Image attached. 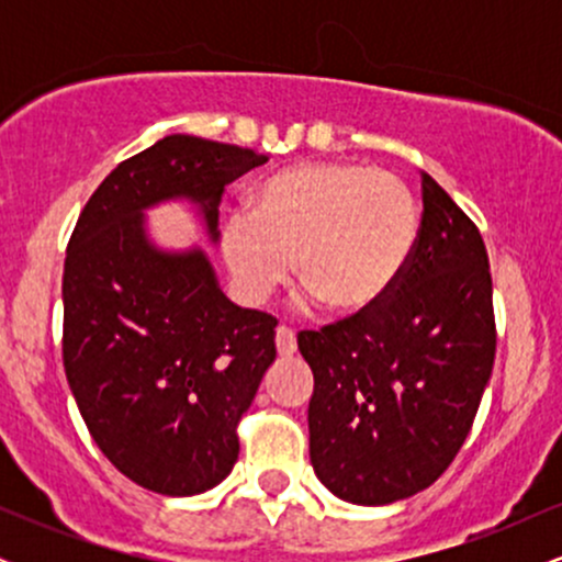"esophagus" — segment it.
<instances>
[{
    "mask_svg": "<svg viewBox=\"0 0 562 562\" xmlns=\"http://www.w3.org/2000/svg\"><path fill=\"white\" fill-rule=\"evenodd\" d=\"M274 346H277V353H280V357H293V353H295V333L288 330V327H277Z\"/></svg>",
    "mask_w": 562,
    "mask_h": 562,
    "instance_id": "esophagus-1",
    "label": "esophagus"
}]
</instances>
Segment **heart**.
<instances>
[{
	"label": "heart",
	"mask_w": 562,
	"mask_h": 562,
	"mask_svg": "<svg viewBox=\"0 0 562 562\" xmlns=\"http://www.w3.org/2000/svg\"><path fill=\"white\" fill-rule=\"evenodd\" d=\"M420 227L417 195L396 173L359 160H308L263 179L250 214L224 216L218 248L245 306L272 299L293 256L303 306L325 303L335 317L357 319L398 285Z\"/></svg>",
	"instance_id": "1"
}]
</instances>
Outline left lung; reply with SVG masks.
<instances>
[{"label": "left lung", "instance_id": "left-lung-1", "mask_svg": "<svg viewBox=\"0 0 562 562\" xmlns=\"http://www.w3.org/2000/svg\"><path fill=\"white\" fill-rule=\"evenodd\" d=\"M415 256L375 312L299 335L314 372L312 468L338 499L380 507L451 465L494 367L481 232L428 173Z\"/></svg>", "mask_w": 562, "mask_h": 562}]
</instances>
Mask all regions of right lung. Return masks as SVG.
<instances>
[{
	"mask_svg": "<svg viewBox=\"0 0 562 562\" xmlns=\"http://www.w3.org/2000/svg\"><path fill=\"white\" fill-rule=\"evenodd\" d=\"M267 160L169 134L108 173L68 243V385L102 454L150 492L203 494L232 473L235 425L277 357V319L232 303L200 245H160L147 211L187 203L216 248L224 184Z\"/></svg>",
	"mask_w": 562,
	"mask_h": 562,
	"instance_id": "obj_1",
	"label": "right lung"
}]
</instances>
